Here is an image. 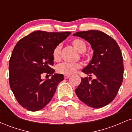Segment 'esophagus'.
<instances>
[{"mask_svg": "<svg viewBox=\"0 0 132 132\" xmlns=\"http://www.w3.org/2000/svg\"><path fill=\"white\" fill-rule=\"evenodd\" d=\"M71 76L69 75H65L64 76V79H68L69 78H70Z\"/></svg>", "mask_w": 132, "mask_h": 132, "instance_id": "obj_1", "label": "esophagus"}]
</instances>
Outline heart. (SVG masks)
I'll return each instance as SVG.
<instances>
[{
    "mask_svg": "<svg viewBox=\"0 0 132 132\" xmlns=\"http://www.w3.org/2000/svg\"><path fill=\"white\" fill-rule=\"evenodd\" d=\"M72 46L78 51L79 53L85 52L87 49V46L85 42L82 39L75 38L71 42ZM61 45H57L53 51V58L54 61H59L61 60ZM81 68V64L80 63H63L61 64L57 65L56 67V71L58 73L63 74L65 75H71L75 73L76 71Z\"/></svg>",
    "mask_w": 132,
    "mask_h": 132,
    "instance_id": "heart-1",
    "label": "heart"
}]
</instances>
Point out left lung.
Wrapping results in <instances>:
<instances>
[{"mask_svg": "<svg viewBox=\"0 0 132 132\" xmlns=\"http://www.w3.org/2000/svg\"><path fill=\"white\" fill-rule=\"evenodd\" d=\"M73 36L82 38L90 44L94 54L82 72L95 79L81 78L76 89L77 96L93 108H101L116 97L123 78V57L116 40L98 30L78 31Z\"/></svg>", "mask_w": 132, "mask_h": 132, "instance_id": "obj_1", "label": "left lung"}]
</instances>
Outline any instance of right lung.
Masks as SVG:
<instances>
[{"label":"right lung","instance_id":"1","mask_svg":"<svg viewBox=\"0 0 132 132\" xmlns=\"http://www.w3.org/2000/svg\"><path fill=\"white\" fill-rule=\"evenodd\" d=\"M71 32L35 31L20 40L9 61V83L16 101L23 108L38 111L48 104L60 82L61 74H54V48ZM43 72L52 75L51 79L42 80Z\"/></svg>","mask_w":132,"mask_h":132}]
</instances>
